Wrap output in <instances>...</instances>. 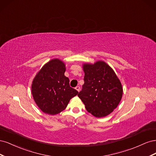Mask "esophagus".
Wrapping results in <instances>:
<instances>
[{
  "label": "esophagus",
  "instance_id": "34e87169",
  "mask_svg": "<svg viewBox=\"0 0 156 156\" xmlns=\"http://www.w3.org/2000/svg\"><path fill=\"white\" fill-rule=\"evenodd\" d=\"M75 89H76L78 92H79L80 91V87H79V86L76 87H75Z\"/></svg>",
  "mask_w": 156,
  "mask_h": 156
}]
</instances>
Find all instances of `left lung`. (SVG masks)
<instances>
[{
  "instance_id": "1",
  "label": "left lung",
  "mask_w": 156,
  "mask_h": 156,
  "mask_svg": "<svg viewBox=\"0 0 156 156\" xmlns=\"http://www.w3.org/2000/svg\"><path fill=\"white\" fill-rule=\"evenodd\" d=\"M81 91L78 97L87 111L97 118L105 117L119 105L123 94L121 82L115 72L104 61L84 63Z\"/></svg>"
}]
</instances>
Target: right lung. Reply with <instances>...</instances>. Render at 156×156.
I'll list each match as a JSON object with an SVG mask.
<instances>
[{"label":"right lung","instance_id":"right-lung-1","mask_svg":"<svg viewBox=\"0 0 156 156\" xmlns=\"http://www.w3.org/2000/svg\"><path fill=\"white\" fill-rule=\"evenodd\" d=\"M65 71L63 61L54 58L47 62L33 79V98L40 110L46 114H58L66 108L71 99L78 94L76 90L69 87Z\"/></svg>","mask_w":156,"mask_h":156}]
</instances>
